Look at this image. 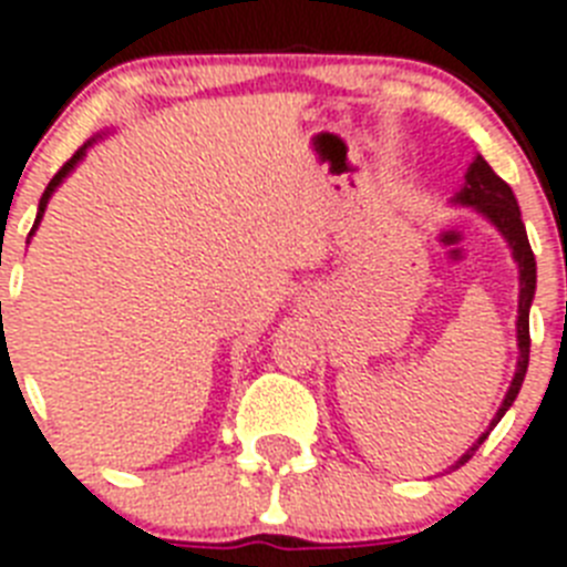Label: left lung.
Here are the masks:
<instances>
[{
    "mask_svg": "<svg viewBox=\"0 0 567 567\" xmlns=\"http://www.w3.org/2000/svg\"><path fill=\"white\" fill-rule=\"evenodd\" d=\"M458 202L470 204L475 210H482L484 216L502 230V236L507 239V245H511L513 250V259L518 261V369L511 389L504 394L502 409H498L493 423H489V430H493V426L502 421L504 412L513 406V401H516V394L518 389H522V380H525L527 372V360H530V302H534L536 291V259L534 250H530V241H527L525 225H522V213H518L516 195H513V189L489 169V164L482 155L470 164L467 184H464V189L458 193ZM489 430L470 446L467 453L455 461V467H461V464H467V461L473 458V453L484 444V437L489 435Z\"/></svg>",
    "mask_w": 567,
    "mask_h": 567,
    "instance_id": "8db88e82",
    "label": "left lung"
}]
</instances>
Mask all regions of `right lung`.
<instances>
[{
  "label": "right lung",
  "mask_w": 567,
  "mask_h": 567,
  "mask_svg": "<svg viewBox=\"0 0 567 567\" xmlns=\"http://www.w3.org/2000/svg\"><path fill=\"white\" fill-rule=\"evenodd\" d=\"M85 146H89V144H85ZM85 146H83V150H78V152H74V155H71V158H69V161H65V164H63V166H60V173H56V175H54V178H51V181H49V187H45V193H42V198H40V213H37V221H33L31 233H33V230H37V225H40V218H42V213H45V204H49V198H51V193H54V189H56V184H60V181H63V178H65V175H69V173H71V169H74V164H78V161H80V158H83V152H85Z\"/></svg>",
  "instance_id": "add662e5"
}]
</instances>
